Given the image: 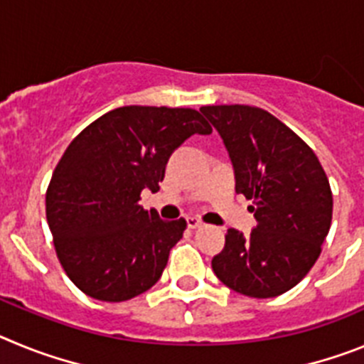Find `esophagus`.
<instances>
[{"label":"esophagus","mask_w":364,"mask_h":364,"mask_svg":"<svg viewBox=\"0 0 364 364\" xmlns=\"http://www.w3.org/2000/svg\"><path fill=\"white\" fill-rule=\"evenodd\" d=\"M204 222L200 220V218L197 217H188V228L189 230H197V228H200Z\"/></svg>","instance_id":"obj_1"}]
</instances>
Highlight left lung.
<instances>
[{
    "label": "left lung",
    "mask_w": 364,
    "mask_h": 364,
    "mask_svg": "<svg viewBox=\"0 0 364 364\" xmlns=\"http://www.w3.org/2000/svg\"><path fill=\"white\" fill-rule=\"evenodd\" d=\"M202 114L224 140L237 193L252 200L250 237L228 230L211 260L220 282L246 297H277L306 277L332 224L330 182L311 147L268 111L205 105Z\"/></svg>",
    "instance_id": "left-lung-1"
}]
</instances>
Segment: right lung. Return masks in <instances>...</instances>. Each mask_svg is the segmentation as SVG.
Here are the masks:
<instances>
[{
	"mask_svg": "<svg viewBox=\"0 0 364 364\" xmlns=\"http://www.w3.org/2000/svg\"><path fill=\"white\" fill-rule=\"evenodd\" d=\"M211 125L188 107L127 105L105 112L74 138L45 195L56 255L85 295L129 301L156 284L186 220L144 210V189L156 193L173 151Z\"/></svg>",
	"mask_w": 364,
	"mask_h": 364,
	"instance_id": "obj_1",
	"label": "right lung"
}]
</instances>
